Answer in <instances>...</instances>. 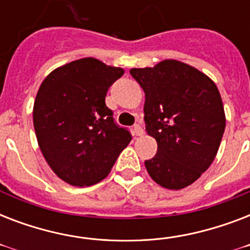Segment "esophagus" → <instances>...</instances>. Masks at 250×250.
<instances>
[{
	"label": "esophagus",
	"mask_w": 250,
	"mask_h": 250,
	"mask_svg": "<svg viewBox=\"0 0 250 250\" xmlns=\"http://www.w3.org/2000/svg\"><path fill=\"white\" fill-rule=\"evenodd\" d=\"M133 133H135L136 136H144V129H143L141 125H136L135 127H133Z\"/></svg>",
	"instance_id": "1"
}]
</instances>
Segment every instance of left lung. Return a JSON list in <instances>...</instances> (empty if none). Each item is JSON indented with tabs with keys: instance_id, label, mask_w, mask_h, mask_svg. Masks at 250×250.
Masks as SVG:
<instances>
[{
	"instance_id": "8db88e82",
	"label": "left lung",
	"mask_w": 250,
	"mask_h": 250,
	"mask_svg": "<svg viewBox=\"0 0 250 250\" xmlns=\"http://www.w3.org/2000/svg\"><path fill=\"white\" fill-rule=\"evenodd\" d=\"M145 93L146 133L157 153L145 161L150 178L166 189L194 183L213 164L226 128L225 107L213 80L190 64L165 60L131 68Z\"/></svg>"
}]
</instances>
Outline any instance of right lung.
<instances>
[{
  "label": "right lung",
  "instance_id": "add662e5",
  "mask_svg": "<svg viewBox=\"0 0 250 250\" xmlns=\"http://www.w3.org/2000/svg\"><path fill=\"white\" fill-rule=\"evenodd\" d=\"M125 74L86 57L53 70L37 90L33 127L53 172L75 187L93 186L109 175L131 135L114 123L106 106L109 86Z\"/></svg>",
  "mask_w": 250,
  "mask_h": 250
}]
</instances>
